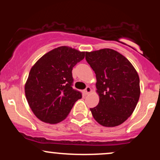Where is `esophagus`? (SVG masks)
I'll return each mask as SVG.
<instances>
[{"mask_svg": "<svg viewBox=\"0 0 160 160\" xmlns=\"http://www.w3.org/2000/svg\"><path fill=\"white\" fill-rule=\"evenodd\" d=\"M92 92V89L90 87H89V86H87V87L86 88V89L85 90H84V94L85 95H88V94H89V93H90Z\"/></svg>", "mask_w": 160, "mask_h": 160, "instance_id": "1", "label": "esophagus"}]
</instances>
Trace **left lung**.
Here are the masks:
<instances>
[{"label":"left lung","mask_w":160,"mask_h":160,"mask_svg":"<svg viewBox=\"0 0 160 160\" xmlns=\"http://www.w3.org/2000/svg\"><path fill=\"white\" fill-rule=\"evenodd\" d=\"M86 59L96 76L99 102L90 108L93 117L105 127L124 122L135 111L140 97L137 71L127 58L112 49L86 52Z\"/></svg>","instance_id":"8db88e82"}]
</instances>
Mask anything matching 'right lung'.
<instances>
[{"instance_id": "add662e5", "label": "right lung", "mask_w": 160, "mask_h": 160, "mask_svg": "<svg viewBox=\"0 0 160 160\" xmlns=\"http://www.w3.org/2000/svg\"><path fill=\"white\" fill-rule=\"evenodd\" d=\"M85 52L62 46L52 49L32 66L25 84L29 107L42 122L56 124L68 115L80 92L72 88V69Z\"/></svg>"}]
</instances>
